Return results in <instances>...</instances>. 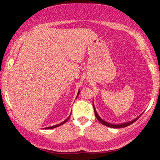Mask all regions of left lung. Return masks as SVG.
I'll list each match as a JSON object with an SVG mask.
<instances>
[{
	"instance_id": "left-lung-1",
	"label": "left lung",
	"mask_w": 160,
	"mask_h": 160,
	"mask_svg": "<svg viewBox=\"0 0 160 160\" xmlns=\"http://www.w3.org/2000/svg\"><path fill=\"white\" fill-rule=\"evenodd\" d=\"M93 108H94L95 115V117H96L97 120H98L99 121V122H100L102 124H103V125H104V126H108V127H111V128H123V127H126V126H129V125L132 124L133 122H135V121H136V120H138V119L139 118V117H137L136 119H135V120H134L131 121V122H125V123H122V124H117V125L111 124V123H109V122H105V121H104L103 120H102V118H101L100 117H99V116L98 115V113H97L96 111H95L94 105H93Z\"/></svg>"
}]
</instances>
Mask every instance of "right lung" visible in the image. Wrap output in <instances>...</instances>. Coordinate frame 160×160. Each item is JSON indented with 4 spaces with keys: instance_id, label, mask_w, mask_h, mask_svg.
<instances>
[{
    "instance_id": "1",
    "label": "right lung",
    "mask_w": 160,
    "mask_h": 160,
    "mask_svg": "<svg viewBox=\"0 0 160 160\" xmlns=\"http://www.w3.org/2000/svg\"><path fill=\"white\" fill-rule=\"evenodd\" d=\"M78 95H79V93H78ZM69 118H70V117H68L67 119H66V120H65V121H63V122H61V123L60 124H57V125H56V126H50V127H47L46 128H56V127H58V126H62V124H64V123H65L66 122H67L68 120H69Z\"/></svg>"
}]
</instances>
